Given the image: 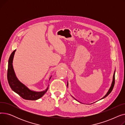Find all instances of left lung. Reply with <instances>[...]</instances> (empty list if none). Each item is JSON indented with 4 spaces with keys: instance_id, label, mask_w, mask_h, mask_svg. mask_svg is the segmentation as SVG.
<instances>
[{
    "instance_id": "obj_1",
    "label": "left lung",
    "mask_w": 125,
    "mask_h": 125,
    "mask_svg": "<svg viewBox=\"0 0 125 125\" xmlns=\"http://www.w3.org/2000/svg\"><path fill=\"white\" fill-rule=\"evenodd\" d=\"M115 72H114V75H113V81H112V83H111V86H110V87L109 88V90H108V92H107L106 93V94H105V95L103 97H102L101 99H100V100H101V99H104V98H105L106 97H107L110 93H111V92L112 91V90H113V88H114V85H115ZM68 87V82H67V88ZM72 97H73L74 99H75V100H76L77 101H78V102H79L78 101V100H77L76 99H75V98L73 97V96H72Z\"/></svg>"
}]
</instances>
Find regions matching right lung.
Instances as JSON below:
<instances>
[{"label":"right lung","instance_id":"obj_1","mask_svg":"<svg viewBox=\"0 0 125 125\" xmlns=\"http://www.w3.org/2000/svg\"><path fill=\"white\" fill-rule=\"evenodd\" d=\"M16 51V50L13 51L11 54L8 62V80L10 86L13 91L20 96L23 99L28 100H36L42 97L47 92L49 86L47 89L42 91H35L30 89L18 79L16 75L12 65L13 59ZM52 76H50L49 81Z\"/></svg>","mask_w":125,"mask_h":125}]
</instances>
